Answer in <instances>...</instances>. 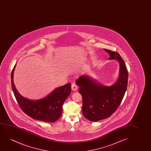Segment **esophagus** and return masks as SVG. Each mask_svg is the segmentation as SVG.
Listing matches in <instances>:
<instances>
[{"mask_svg": "<svg viewBox=\"0 0 151 151\" xmlns=\"http://www.w3.org/2000/svg\"><path fill=\"white\" fill-rule=\"evenodd\" d=\"M71 88L73 91H77V89H78V86H77L75 83H73L72 85H71Z\"/></svg>", "mask_w": 151, "mask_h": 151, "instance_id": "34e87169", "label": "esophagus"}]
</instances>
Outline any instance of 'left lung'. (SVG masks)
<instances>
[{"mask_svg":"<svg viewBox=\"0 0 151 151\" xmlns=\"http://www.w3.org/2000/svg\"><path fill=\"white\" fill-rule=\"evenodd\" d=\"M109 54V59H116L120 63V76L110 87L97 84L89 77L81 75L76 83L83 97V114L90 121L109 118L118 109L126 92L128 73L124 60L117 52L104 49Z\"/></svg>","mask_w":151,"mask_h":151,"instance_id":"obj_1","label":"left lung"}]
</instances>
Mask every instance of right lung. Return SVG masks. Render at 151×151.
I'll list each match as a JSON object with an SVG mask.
<instances>
[{
  "label": "right lung",
  "instance_id": "obj_1",
  "mask_svg": "<svg viewBox=\"0 0 151 151\" xmlns=\"http://www.w3.org/2000/svg\"><path fill=\"white\" fill-rule=\"evenodd\" d=\"M15 66L11 73V86L21 109L33 119L50 123L56 122L61 116L62 106L70 94V83L59 87L43 99L30 100L22 96L15 88L13 81Z\"/></svg>",
  "mask_w": 151,
  "mask_h": 151
}]
</instances>
